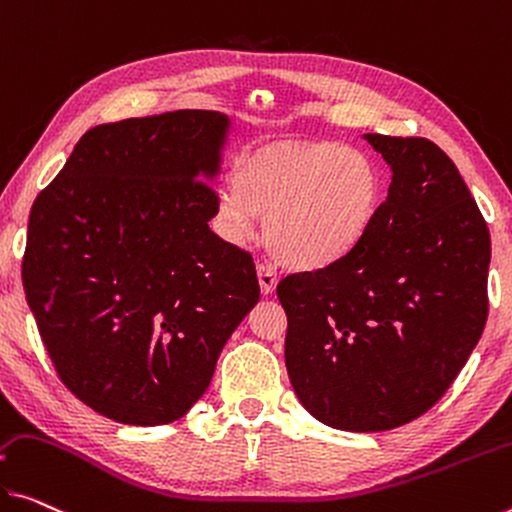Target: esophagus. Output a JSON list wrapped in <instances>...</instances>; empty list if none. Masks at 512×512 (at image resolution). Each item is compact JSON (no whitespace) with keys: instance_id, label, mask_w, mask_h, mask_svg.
<instances>
[{"instance_id":"1","label":"esophagus","mask_w":512,"mask_h":512,"mask_svg":"<svg viewBox=\"0 0 512 512\" xmlns=\"http://www.w3.org/2000/svg\"><path fill=\"white\" fill-rule=\"evenodd\" d=\"M256 274H258V286H261V293L265 297L274 295V290H277V272H274V267L270 263H261L256 267Z\"/></svg>"}]
</instances>
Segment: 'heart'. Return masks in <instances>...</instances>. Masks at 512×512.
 Returning a JSON list of instances; mask_svg holds the SVG:
<instances>
[{
	"label": "heart",
	"mask_w": 512,
	"mask_h": 512,
	"mask_svg": "<svg viewBox=\"0 0 512 512\" xmlns=\"http://www.w3.org/2000/svg\"><path fill=\"white\" fill-rule=\"evenodd\" d=\"M380 167L334 141L277 144L245 153L215 203V229L245 245L265 222L272 254L293 270L318 272L355 254L382 208Z\"/></svg>",
	"instance_id": "b5f03b06"
}]
</instances>
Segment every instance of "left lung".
Instances as JSON below:
<instances>
[{"label": "left lung", "mask_w": 512, "mask_h": 512, "mask_svg": "<svg viewBox=\"0 0 512 512\" xmlns=\"http://www.w3.org/2000/svg\"><path fill=\"white\" fill-rule=\"evenodd\" d=\"M391 169L387 201L355 254L283 279L290 384L320 423L380 432L426 414L487 320L490 233L442 148L364 135Z\"/></svg>", "instance_id": "left-lung-1"}]
</instances>
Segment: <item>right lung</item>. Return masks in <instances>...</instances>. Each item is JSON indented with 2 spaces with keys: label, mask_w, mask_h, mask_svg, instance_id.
I'll use <instances>...</instances> for the list:
<instances>
[{
  "label": "right lung",
  "mask_w": 512,
  "mask_h": 512,
  "mask_svg": "<svg viewBox=\"0 0 512 512\" xmlns=\"http://www.w3.org/2000/svg\"><path fill=\"white\" fill-rule=\"evenodd\" d=\"M231 130L210 109L96 125L31 206L27 304L61 380L107 419H183L258 304L251 256L208 226Z\"/></svg>",
  "instance_id": "obj_1"
}]
</instances>
